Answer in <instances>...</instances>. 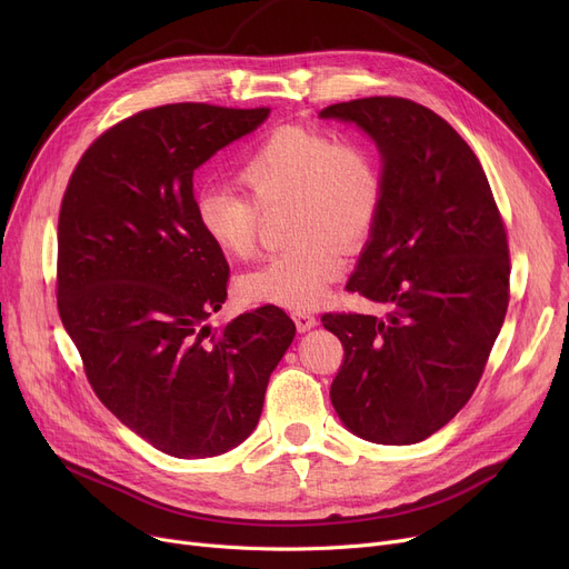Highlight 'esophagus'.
Instances as JSON below:
<instances>
[{"label": "esophagus", "instance_id": "34e87169", "mask_svg": "<svg viewBox=\"0 0 569 569\" xmlns=\"http://www.w3.org/2000/svg\"><path fill=\"white\" fill-rule=\"evenodd\" d=\"M292 320H295L297 330H300V332H307V330H311V327L318 325V318L313 313H309V311H295Z\"/></svg>", "mask_w": 569, "mask_h": 569}]
</instances>
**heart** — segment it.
<instances>
[{
    "instance_id": "obj_1",
    "label": "heart",
    "mask_w": 569,
    "mask_h": 569,
    "mask_svg": "<svg viewBox=\"0 0 569 569\" xmlns=\"http://www.w3.org/2000/svg\"><path fill=\"white\" fill-rule=\"evenodd\" d=\"M242 193L204 187L193 198L198 230L217 251L247 260L256 253L260 212L288 207V251L249 269L234 283L249 305L307 311L343 272V253L371 237L382 207V174L371 149L330 131L279 127L237 168Z\"/></svg>"
}]
</instances>
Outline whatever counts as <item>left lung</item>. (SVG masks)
<instances>
[{"mask_svg": "<svg viewBox=\"0 0 569 569\" xmlns=\"http://www.w3.org/2000/svg\"><path fill=\"white\" fill-rule=\"evenodd\" d=\"M382 157V207L346 290L387 313H325L343 362L330 399L365 440L412 445L442 429L480 382L510 302V249L468 142L401 97L335 103Z\"/></svg>", "mask_w": 569, "mask_h": 569, "instance_id": "left-lung-1", "label": "left lung"}]
</instances>
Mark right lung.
I'll return each instance as SVG.
<instances>
[{
	"label": "right lung",
	"mask_w": 569,
	"mask_h": 569,
	"mask_svg": "<svg viewBox=\"0 0 569 569\" xmlns=\"http://www.w3.org/2000/svg\"><path fill=\"white\" fill-rule=\"evenodd\" d=\"M269 108L168 103L101 133L57 223V309L101 403L157 450L223 455L256 429L295 322L264 305L223 330L204 320L230 269L193 217V170Z\"/></svg>",
	"instance_id": "1"
}]
</instances>
